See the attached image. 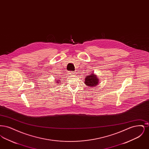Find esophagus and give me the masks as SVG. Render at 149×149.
<instances>
[{
    "label": "esophagus",
    "instance_id": "1",
    "mask_svg": "<svg viewBox=\"0 0 149 149\" xmlns=\"http://www.w3.org/2000/svg\"><path fill=\"white\" fill-rule=\"evenodd\" d=\"M70 74H71V75H73V74H76L75 72H74V71H71L70 72Z\"/></svg>",
    "mask_w": 149,
    "mask_h": 149
}]
</instances>
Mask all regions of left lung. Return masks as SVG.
<instances>
[{
    "mask_svg": "<svg viewBox=\"0 0 149 149\" xmlns=\"http://www.w3.org/2000/svg\"><path fill=\"white\" fill-rule=\"evenodd\" d=\"M85 77L84 83L86 85L90 87H93L98 84L99 79L97 78V76L94 74L92 73L90 75H88Z\"/></svg>",
    "mask_w": 149,
    "mask_h": 149,
    "instance_id": "1",
    "label": "left lung"
}]
</instances>
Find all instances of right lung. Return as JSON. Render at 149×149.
Returning <instances> with one entry per match:
<instances>
[{
    "mask_svg": "<svg viewBox=\"0 0 149 149\" xmlns=\"http://www.w3.org/2000/svg\"><path fill=\"white\" fill-rule=\"evenodd\" d=\"M57 81H56V83H60V82H58V81H60V80H56Z\"/></svg>",
    "mask_w": 149,
    "mask_h": 149,
    "instance_id": "1",
    "label": "right lung"
}]
</instances>
